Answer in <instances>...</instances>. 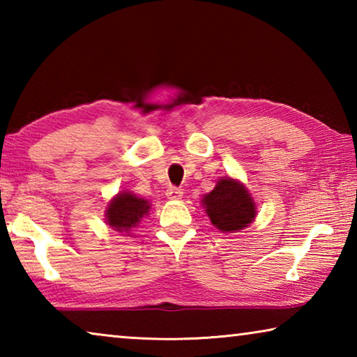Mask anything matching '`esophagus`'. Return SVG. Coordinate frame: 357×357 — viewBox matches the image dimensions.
<instances>
[{
	"mask_svg": "<svg viewBox=\"0 0 357 357\" xmlns=\"http://www.w3.org/2000/svg\"><path fill=\"white\" fill-rule=\"evenodd\" d=\"M183 189H179L176 185H170L167 189V197L170 198V200H179V198H183Z\"/></svg>",
	"mask_w": 357,
	"mask_h": 357,
	"instance_id": "esophagus-1",
	"label": "esophagus"
}]
</instances>
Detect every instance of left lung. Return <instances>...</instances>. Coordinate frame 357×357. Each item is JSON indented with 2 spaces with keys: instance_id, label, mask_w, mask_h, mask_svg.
Listing matches in <instances>:
<instances>
[{
  "instance_id": "1",
  "label": "left lung",
  "mask_w": 357,
  "mask_h": 357,
  "mask_svg": "<svg viewBox=\"0 0 357 357\" xmlns=\"http://www.w3.org/2000/svg\"><path fill=\"white\" fill-rule=\"evenodd\" d=\"M213 225L223 233L239 231L257 215L255 203L245 187L233 179H220L213 192L203 198Z\"/></svg>"
}]
</instances>
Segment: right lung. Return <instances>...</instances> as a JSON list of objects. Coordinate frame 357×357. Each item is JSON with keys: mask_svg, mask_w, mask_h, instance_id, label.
I'll list each match as a JSON object with an SVG mask.
<instances>
[{"mask_svg": "<svg viewBox=\"0 0 357 357\" xmlns=\"http://www.w3.org/2000/svg\"><path fill=\"white\" fill-rule=\"evenodd\" d=\"M148 209L149 204L146 200L137 198L129 192H123L108 204L107 222L116 231H129L130 228L137 227Z\"/></svg>", "mask_w": 357, "mask_h": 357, "instance_id": "right-lung-1", "label": "right lung"}]
</instances>
